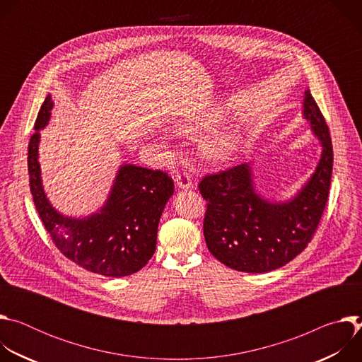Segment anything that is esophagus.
Instances as JSON below:
<instances>
[{"mask_svg":"<svg viewBox=\"0 0 362 362\" xmlns=\"http://www.w3.org/2000/svg\"><path fill=\"white\" fill-rule=\"evenodd\" d=\"M176 185H177L179 189H183V190L193 189V183L190 180V176L186 172H182L176 176Z\"/></svg>","mask_w":362,"mask_h":362,"instance_id":"esophagus-1","label":"esophagus"}]
</instances>
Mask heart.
Listing matches in <instances>:
<instances>
[{
  "label": "heart",
  "mask_w": 362,
  "mask_h": 362,
  "mask_svg": "<svg viewBox=\"0 0 362 362\" xmlns=\"http://www.w3.org/2000/svg\"><path fill=\"white\" fill-rule=\"evenodd\" d=\"M228 112V107L221 105L192 112L175 120L173 129L182 134H194L200 130L209 129L222 122ZM243 134L245 130L240 123L226 124L222 129L212 132L202 141V150L204 153V156L212 160H225L230 158L239 148L243 140Z\"/></svg>",
  "instance_id": "heart-1"
}]
</instances>
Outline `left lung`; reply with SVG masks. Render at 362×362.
<instances>
[{"label":"left lung","instance_id":"1","mask_svg":"<svg viewBox=\"0 0 362 362\" xmlns=\"http://www.w3.org/2000/svg\"><path fill=\"white\" fill-rule=\"evenodd\" d=\"M302 116L321 144V158L309 179L286 200H274L256 189L253 163L202 179L208 200L203 235L223 265L247 274H265L292 261L311 242L325 209L332 176V141L325 119L308 88Z\"/></svg>","mask_w":362,"mask_h":362}]
</instances>
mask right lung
I'll list each match as a JSON object with an SVG mask.
<instances>
[{"mask_svg": "<svg viewBox=\"0 0 362 362\" xmlns=\"http://www.w3.org/2000/svg\"><path fill=\"white\" fill-rule=\"evenodd\" d=\"M48 94L38 112L28 144L30 189L35 209L62 253L78 267L120 278L140 271L156 250L158 226L175 185L168 173L123 163L101 208L83 218L59 212L48 200L38 162L40 130L51 117Z\"/></svg>", "mask_w": 362, "mask_h": 362, "instance_id": "add662e5", "label": "right lung"}]
</instances>
